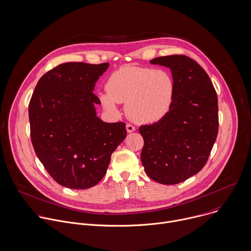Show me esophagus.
I'll return each instance as SVG.
<instances>
[{
	"instance_id": "esophagus-1",
	"label": "esophagus",
	"mask_w": 251,
	"mask_h": 251,
	"mask_svg": "<svg viewBox=\"0 0 251 251\" xmlns=\"http://www.w3.org/2000/svg\"><path fill=\"white\" fill-rule=\"evenodd\" d=\"M126 130H127L128 133H132V132H134L136 130V128L133 125H131V124H127L126 125Z\"/></svg>"
}]
</instances>
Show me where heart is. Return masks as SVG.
<instances>
[{"label":"heart","instance_id":"obj_1","mask_svg":"<svg viewBox=\"0 0 251 251\" xmlns=\"http://www.w3.org/2000/svg\"><path fill=\"white\" fill-rule=\"evenodd\" d=\"M99 93L102 107L118 113L117 103L125 104L129 119L139 124L157 122L169 114L176 99V81L164 69L125 65L114 71Z\"/></svg>","mask_w":251,"mask_h":251}]
</instances>
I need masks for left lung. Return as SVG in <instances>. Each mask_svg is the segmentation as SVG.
Segmentation results:
<instances>
[{
    "mask_svg": "<svg viewBox=\"0 0 251 251\" xmlns=\"http://www.w3.org/2000/svg\"><path fill=\"white\" fill-rule=\"evenodd\" d=\"M151 64L170 68L176 81L173 108L164 118L139 128L141 160L154 181L173 185L198 174L218 135V98L205 70L185 55L157 57Z\"/></svg>",
    "mask_w": 251,
    "mask_h": 251,
    "instance_id": "1",
    "label": "left lung"
}]
</instances>
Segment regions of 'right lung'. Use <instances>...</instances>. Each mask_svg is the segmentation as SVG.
<instances>
[{
    "mask_svg": "<svg viewBox=\"0 0 251 251\" xmlns=\"http://www.w3.org/2000/svg\"><path fill=\"white\" fill-rule=\"evenodd\" d=\"M109 64H61L38 80L28 105L35 153L60 185L87 189L105 176L112 152L126 138L123 122L97 116L96 82Z\"/></svg>",
    "mask_w": 251,
    "mask_h": 251,
    "instance_id": "1",
    "label": "right lung"
}]
</instances>
